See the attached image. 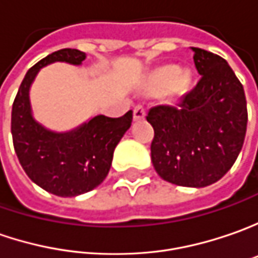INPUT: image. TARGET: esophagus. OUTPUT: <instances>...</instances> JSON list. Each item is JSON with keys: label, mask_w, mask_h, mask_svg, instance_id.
<instances>
[{"label": "esophagus", "mask_w": 258, "mask_h": 258, "mask_svg": "<svg viewBox=\"0 0 258 258\" xmlns=\"http://www.w3.org/2000/svg\"><path fill=\"white\" fill-rule=\"evenodd\" d=\"M146 117V108L143 105H136L134 107V120H143Z\"/></svg>", "instance_id": "obj_1"}]
</instances>
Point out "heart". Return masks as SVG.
I'll return each instance as SVG.
<instances>
[{"instance_id": "b5f03b06", "label": "heart", "mask_w": 258, "mask_h": 258, "mask_svg": "<svg viewBox=\"0 0 258 258\" xmlns=\"http://www.w3.org/2000/svg\"><path fill=\"white\" fill-rule=\"evenodd\" d=\"M187 74L185 73H181L178 74V70L175 67H167L164 70H161L160 73H157L154 78L151 80V84L150 87L153 90H157V91H161V90H165L168 87H171L173 84H175L177 87H181L187 83Z\"/></svg>"}]
</instances>
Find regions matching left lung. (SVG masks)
<instances>
[{
    "label": "left lung",
    "instance_id": "8db88e82",
    "mask_svg": "<svg viewBox=\"0 0 258 258\" xmlns=\"http://www.w3.org/2000/svg\"><path fill=\"white\" fill-rule=\"evenodd\" d=\"M201 76L177 107H153L151 161L158 175L184 187H206L233 167L244 143V88L224 58L194 48Z\"/></svg>",
    "mask_w": 258,
    "mask_h": 258
}]
</instances>
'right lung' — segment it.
<instances>
[{"label": "right lung", "instance_id": "add662e5", "mask_svg": "<svg viewBox=\"0 0 258 258\" xmlns=\"http://www.w3.org/2000/svg\"><path fill=\"white\" fill-rule=\"evenodd\" d=\"M84 59L85 52L74 48L42 58L25 74L13 104L11 134L20 164L37 185L59 197L84 194L105 180L114 150L133 121V111L118 118L95 115L67 133L51 131L35 121L30 88L38 71L57 61L80 66Z\"/></svg>", "mask_w": 258, "mask_h": 258}]
</instances>
